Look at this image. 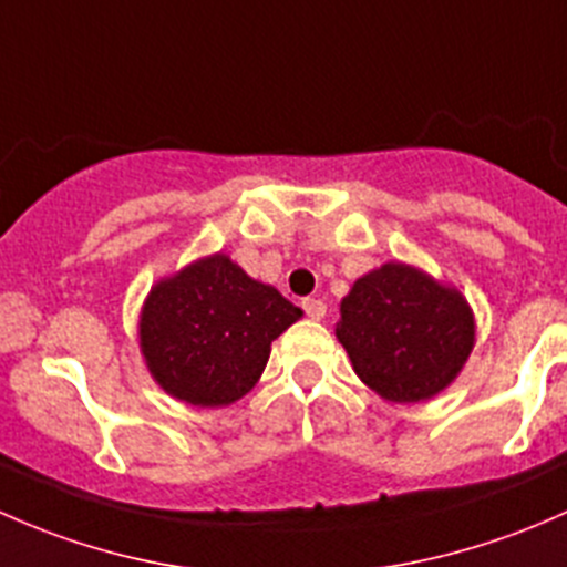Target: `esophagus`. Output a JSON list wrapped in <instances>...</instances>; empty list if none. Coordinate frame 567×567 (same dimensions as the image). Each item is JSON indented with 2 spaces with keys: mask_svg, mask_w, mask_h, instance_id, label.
Masks as SVG:
<instances>
[{
  "mask_svg": "<svg viewBox=\"0 0 567 567\" xmlns=\"http://www.w3.org/2000/svg\"><path fill=\"white\" fill-rule=\"evenodd\" d=\"M302 311L308 313V317L311 319H324V313H327V306L322 300H317V297H306V300H302Z\"/></svg>",
  "mask_w": 567,
  "mask_h": 567,
  "instance_id": "esophagus-1",
  "label": "esophagus"
}]
</instances>
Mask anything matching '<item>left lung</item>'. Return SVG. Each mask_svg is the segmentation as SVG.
I'll list each match as a JSON object with an SVG mask.
<instances>
[{
	"mask_svg": "<svg viewBox=\"0 0 567 567\" xmlns=\"http://www.w3.org/2000/svg\"><path fill=\"white\" fill-rule=\"evenodd\" d=\"M338 341L373 393L395 404L434 399L475 347V317L458 289L404 261L354 281L341 300Z\"/></svg>",
	"mask_w": 567,
	"mask_h": 567,
	"instance_id": "obj_1",
	"label": "left lung"
}]
</instances>
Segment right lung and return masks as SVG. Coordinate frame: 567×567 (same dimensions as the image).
Listing matches in <instances>:
<instances>
[{"label": "right lung", "instance_id": "1", "mask_svg": "<svg viewBox=\"0 0 567 567\" xmlns=\"http://www.w3.org/2000/svg\"><path fill=\"white\" fill-rule=\"evenodd\" d=\"M300 317L276 286L213 254L150 289L138 343L168 395L194 406H229L259 382L272 341Z\"/></svg>", "mask_w": 567, "mask_h": 567}]
</instances>
